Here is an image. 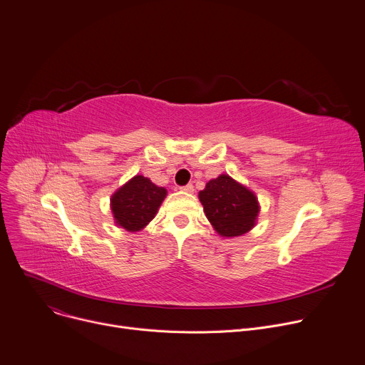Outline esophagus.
Returning a JSON list of instances; mask_svg holds the SVG:
<instances>
[{"mask_svg": "<svg viewBox=\"0 0 365 365\" xmlns=\"http://www.w3.org/2000/svg\"><path fill=\"white\" fill-rule=\"evenodd\" d=\"M180 190L187 192V193H192V192H193V185H192V183H189V185H186V186H182V187H180Z\"/></svg>", "mask_w": 365, "mask_h": 365, "instance_id": "1", "label": "esophagus"}]
</instances>
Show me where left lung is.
I'll list each match as a JSON object with an SVG mask.
<instances>
[{
    "instance_id": "left-lung-1",
    "label": "left lung",
    "mask_w": 365,
    "mask_h": 365,
    "mask_svg": "<svg viewBox=\"0 0 365 365\" xmlns=\"http://www.w3.org/2000/svg\"><path fill=\"white\" fill-rule=\"evenodd\" d=\"M204 212L222 237H237L250 231L257 220L256 195L228 175H220L200 192Z\"/></svg>"
}]
</instances>
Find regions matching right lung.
Segmentation results:
<instances>
[{
  "mask_svg": "<svg viewBox=\"0 0 365 365\" xmlns=\"http://www.w3.org/2000/svg\"><path fill=\"white\" fill-rule=\"evenodd\" d=\"M165 195L168 190L148 178L134 176L110 197L115 222L130 233L143 230L155 217Z\"/></svg>",
  "mask_w": 365,
  "mask_h": 365,
  "instance_id": "add662e5",
  "label": "right lung"
}]
</instances>
